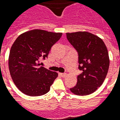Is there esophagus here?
Masks as SVG:
<instances>
[{
	"mask_svg": "<svg viewBox=\"0 0 120 120\" xmlns=\"http://www.w3.org/2000/svg\"><path fill=\"white\" fill-rule=\"evenodd\" d=\"M60 76L62 77H65L67 76L66 74H62V73H60Z\"/></svg>",
	"mask_w": 120,
	"mask_h": 120,
	"instance_id": "obj_1",
	"label": "esophagus"
}]
</instances>
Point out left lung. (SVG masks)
Returning a JSON list of instances; mask_svg holds the SVG:
<instances>
[{
  "label": "left lung",
  "mask_w": 120,
  "mask_h": 120,
  "mask_svg": "<svg viewBox=\"0 0 120 120\" xmlns=\"http://www.w3.org/2000/svg\"><path fill=\"white\" fill-rule=\"evenodd\" d=\"M66 34L68 41L78 52L79 68L82 71L70 91L79 96L92 94L102 85L108 72L109 58L106 46L99 37L88 32Z\"/></svg>",
  "instance_id": "8db88e82"
}]
</instances>
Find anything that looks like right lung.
Returning a JSON list of instances; mask_svg holds the SVG:
<instances>
[{"label":"right lung","instance_id":"add662e5","mask_svg":"<svg viewBox=\"0 0 120 120\" xmlns=\"http://www.w3.org/2000/svg\"><path fill=\"white\" fill-rule=\"evenodd\" d=\"M62 35V33L33 30L20 34L14 42L9 53V72L15 86L23 94L40 96L50 90L58 74L40 66L39 61L47 57Z\"/></svg>","mask_w":120,"mask_h":120}]
</instances>
